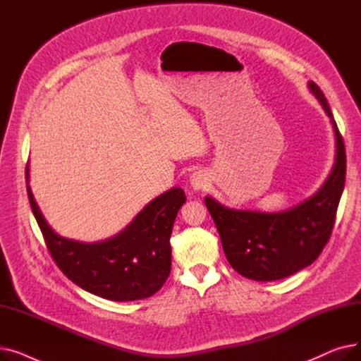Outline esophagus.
<instances>
[{
	"instance_id": "esophagus-1",
	"label": "esophagus",
	"mask_w": 361,
	"mask_h": 361,
	"mask_svg": "<svg viewBox=\"0 0 361 361\" xmlns=\"http://www.w3.org/2000/svg\"><path fill=\"white\" fill-rule=\"evenodd\" d=\"M188 183H190V187L193 188V190H203V188L207 185V177H206V174L200 173V171H196V173H193L190 176Z\"/></svg>"
}]
</instances>
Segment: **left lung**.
<instances>
[{"mask_svg": "<svg viewBox=\"0 0 361 361\" xmlns=\"http://www.w3.org/2000/svg\"><path fill=\"white\" fill-rule=\"evenodd\" d=\"M335 131V164L319 192L288 211H237L206 196L204 204L218 228L231 267L253 281L287 278L312 264L326 245L345 184V146L324 92L309 82Z\"/></svg>", "mask_w": 361, "mask_h": 361, "instance_id": "obj_1", "label": "left lung"}]
</instances>
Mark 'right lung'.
Returning <instances> with one entry per match:
<instances>
[{
  "label": "right lung",
  "instance_id": "1",
  "mask_svg": "<svg viewBox=\"0 0 361 361\" xmlns=\"http://www.w3.org/2000/svg\"><path fill=\"white\" fill-rule=\"evenodd\" d=\"M26 187L32 212L56 267L80 288L112 301H135L154 295L171 272L169 237L185 195L178 187L152 200L116 237L80 243L56 234Z\"/></svg>",
  "mask_w": 361,
  "mask_h": 361
}]
</instances>
